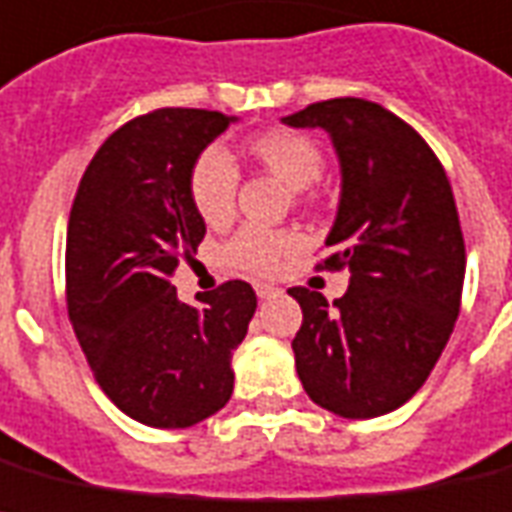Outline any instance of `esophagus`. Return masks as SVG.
Listing matches in <instances>:
<instances>
[{
    "instance_id": "obj_1",
    "label": "esophagus",
    "mask_w": 512,
    "mask_h": 512,
    "mask_svg": "<svg viewBox=\"0 0 512 512\" xmlns=\"http://www.w3.org/2000/svg\"><path fill=\"white\" fill-rule=\"evenodd\" d=\"M253 288H256V296H259L261 301H267V298H277L282 293L277 285H269V282H256Z\"/></svg>"
}]
</instances>
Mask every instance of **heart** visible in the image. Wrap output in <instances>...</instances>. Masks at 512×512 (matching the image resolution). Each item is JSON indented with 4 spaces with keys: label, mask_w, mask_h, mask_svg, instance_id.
<instances>
[{
    "label": "heart",
    "mask_w": 512,
    "mask_h": 512,
    "mask_svg": "<svg viewBox=\"0 0 512 512\" xmlns=\"http://www.w3.org/2000/svg\"><path fill=\"white\" fill-rule=\"evenodd\" d=\"M251 153L293 190L312 187L325 169L322 147L309 134L293 132V129H269L253 137ZM237 182H240V171L222 145H208L195 158L190 169V200L203 222L222 224L230 219L235 208ZM296 243L298 237L293 232L245 224L243 230L232 235L224 248V256L235 267L267 275L280 264L290 248H296Z\"/></svg>",
    "instance_id": "1"
}]
</instances>
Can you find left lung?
<instances>
[{"instance_id":"1","label":"left lung","mask_w":512,"mask_h":512,"mask_svg":"<svg viewBox=\"0 0 512 512\" xmlns=\"http://www.w3.org/2000/svg\"><path fill=\"white\" fill-rule=\"evenodd\" d=\"M282 124L325 129L341 163L327 269H349L333 304L290 288L304 322L296 372L314 404L351 420L410 402L447 346L465 280V243L447 171L410 124L359 97L314 102Z\"/></svg>"}]
</instances>
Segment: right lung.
Here are the masks:
<instances>
[{
    "instance_id": "right-lung-1",
    "label": "right lung",
    "mask_w": 512,
    "mask_h": 512,
    "mask_svg": "<svg viewBox=\"0 0 512 512\" xmlns=\"http://www.w3.org/2000/svg\"><path fill=\"white\" fill-rule=\"evenodd\" d=\"M235 116L161 108L110 134L84 171L65 243L73 333L118 410L153 428H190L230 402L232 351L256 293L230 280L198 304L171 275L206 235L190 169Z\"/></svg>"
}]
</instances>
